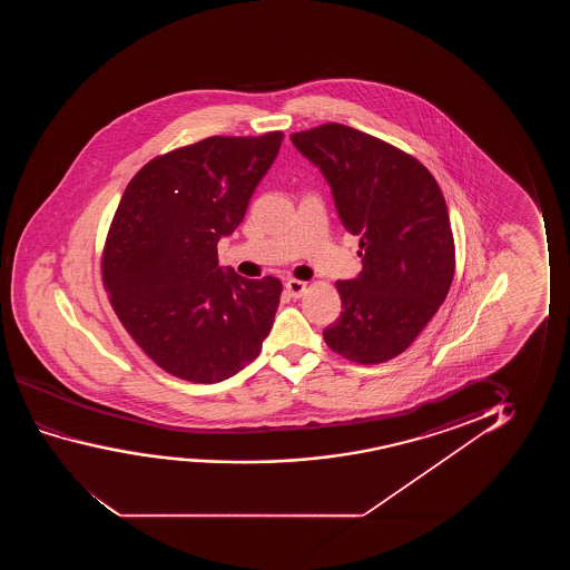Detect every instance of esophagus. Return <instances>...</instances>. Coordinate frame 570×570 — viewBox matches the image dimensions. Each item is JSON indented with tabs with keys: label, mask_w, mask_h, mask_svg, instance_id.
I'll use <instances>...</instances> for the list:
<instances>
[{
	"label": "esophagus",
	"mask_w": 570,
	"mask_h": 570,
	"mask_svg": "<svg viewBox=\"0 0 570 570\" xmlns=\"http://www.w3.org/2000/svg\"><path fill=\"white\" fill-rule=\"evenodd\" d=\"M286 292H288L292 297H299L304 294L305 289H307V282L294 281V278H289L286 281Z\"/></svg>",
	"instance_id": "1"
}]
</instances>
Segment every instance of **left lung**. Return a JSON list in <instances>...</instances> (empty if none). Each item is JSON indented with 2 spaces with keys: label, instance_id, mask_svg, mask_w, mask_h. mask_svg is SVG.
I'll return each mask as SVG.
<instances>
[{
  "label": "left lung",
  "instance_id": "left-lung-1",
  "mask_svg": "<svg viewBox=\"0 0 570 570\" xmlns=\"http://www.w3.org/2000/svg\"><path fill=\"white\" fill-rule=\"evenodd\" d=\"M289 140L327 180L336 214L362 249L358 276L336 281L343 313L323 338L358 364L395 358L452 286L455 249L444 195L414 157L348 126L331 122Z\"/></svg>",
  "mask_w": 570,
  "mask_h": 570
}]
</instances>
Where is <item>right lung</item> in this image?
<instances>
[{"label":"right lung","mask_w":570,"mask_h":570,"mask_svg":"<svg viewBox=\"0 0 570 570\" xmlns=\"http://www.w3.org/2000/svg\"><path fill=\"white\" fill-rule=\"evenodd\" d=\"M282 132L212 136L136 173L110 224L102 281L141 351L180 380L224 382L258 356L281 302L274 276L219 266Z\"/></svg>","instance_id":"obj_1"}]
</instances>
